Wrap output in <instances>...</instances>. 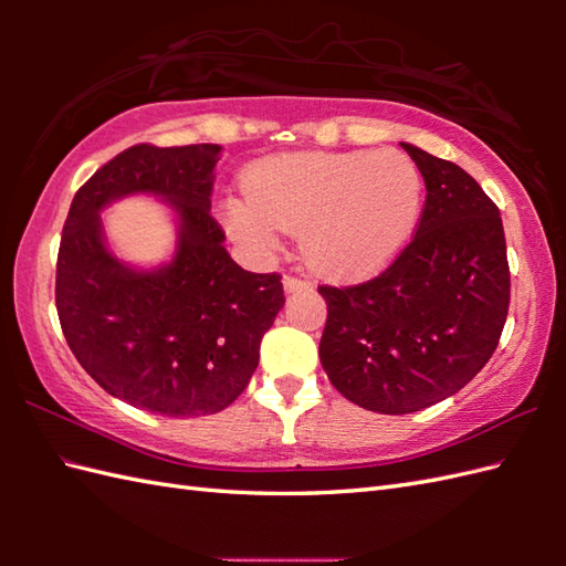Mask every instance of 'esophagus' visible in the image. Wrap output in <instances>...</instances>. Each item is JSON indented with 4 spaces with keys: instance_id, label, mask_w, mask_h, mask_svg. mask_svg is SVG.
Returning <instances> with one entry per match:
<instances>
[{
    "instance_id": "1",
    "label": "esophagus",
    "mask_w": 566,
    "mask_h": 566,
    "mask_svg": "<svg viewBox=\"0 0 566 566\" xmlns=\"http://www.w3.org/2000/svg\"><path fill=\"white\" fill-rule=\"evenodd\" d=\"M282 284H284V292H302V290H311V282L308 280H304V276H294V274H286L284 280H282Z\"/></svg>"
}]
</instances>
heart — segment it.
<instances>
[{"instance_id":"b5f03b06","label":"heart","mask_w":566,"mask_h":566,"mask_svg":"<svg viewBox=\"0 0 566 566\" xmlns=\"http://www.w3.org/2000/svg\"><path fill=\"white\" fill-rule=\"evenodd\" d=\"M423 177L401 150L284 153L250 170L248 197L223 207L233 240L270 252L282 231L302 233L306 262L328 276H363L411 240Z\"/></svg>"}]
</instances>
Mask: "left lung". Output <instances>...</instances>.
Instances as JSON below:
<instances>
[{
    "label": "left lung",
    "instance_id": "8db88e82",
    "mask_svg": "<svg viewBox=\"0 0 566 566\" xmlns=\"http://www.w3.org/2000/svg\"><path fill=\"white\" fill-rule=\"evenodd\" d=\"M423 175L416 235L387 270L318 286V355L347 401L401 416L460 391L494 355L511 302L501 213L460 165L401 143Z\"/></svg>",
    "mask_w": 566,
    "mask_h": 566
}]
</instances>
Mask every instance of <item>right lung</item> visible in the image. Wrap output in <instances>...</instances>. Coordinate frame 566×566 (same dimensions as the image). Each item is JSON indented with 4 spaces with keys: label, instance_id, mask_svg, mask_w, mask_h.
<instances>
[{
    "label": "right lung",
    "instance_id": "obj_1",
    "mask_svg": "<svg viewBox=\"0 0 566 566\" xmlns=\"http://www.w3.org/2000/svg\"><path fill=\"white\" fill-rule=\"evenodd\" d=\"M219 155L213 143L118 153L77 189L60 238L55 306L72 355L106 394L158 416L231 406L284 306L280 274L248 272L223 248L211 216ZM130 193L160 196L178 216L160 269H130L105 245L98 211Z\"/></svg>",
    "mask_w": 566,
    "mask_h": 566
}]
</instances>
